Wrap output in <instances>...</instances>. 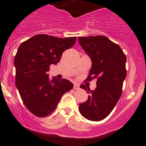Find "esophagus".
I'll return each instance as SVG.
<instances>
[{
    "instance_id": "1",
    "label": "esophagus",
    "mask_w": 146,
    "mask_h": 146,
    "mask_svg": "<svg viewBox=\"0 0 146 146\" xmlns=\"http://www.w3.org/2000/svg\"><path fill=\"white\" fill-rule=\"evenodd\" d=\"M80 88V86L77 83H74V89H78Z\"/></svg>"
}]
</instances>
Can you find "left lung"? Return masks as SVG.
Returning <instances> with one entry per match:
<instances>
[{
	"instance_id": "left-lung-1",
	"label": "left lung",
	"mask_w": 146,
	"mask_h": 146,
	"mask_svg": "<svg viewBox=\"0 0 146 146\" xmlns=\"http://www.w3.org/2000/svg\"><path fill=\"white\" fill-rule=\"evenodd\" d=\"M78 40L92 62L88 80L97 79L94 91L80 86L90 95L87 101L80 104L79 111L86 119L101 121L111 113L121 96L126 57L118 44L104 36L79 37Z\"/></svg>"
}]
</instances>
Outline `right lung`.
Instances as JSON below:
<instances>
[{"instance_id": "1", "label": "right lung", "mask_w": 146, "mask_h": 146, "mask_svg": "<svg viewBox=\"0 0 146 146\" xmlns=\"http://www.w3.org/2000/svg\"><path fill=\"white\" fill-rule=\"evenodd\" d=\"M76 38L38 34L18 48L14 60L15 84L25 107L35 115L42 118L50 114L63 94L73 88L68 80L54 77L50 80L48 72L50 66L60 61L63 52L74 44Z\"/></svg>"}]
</instances>
